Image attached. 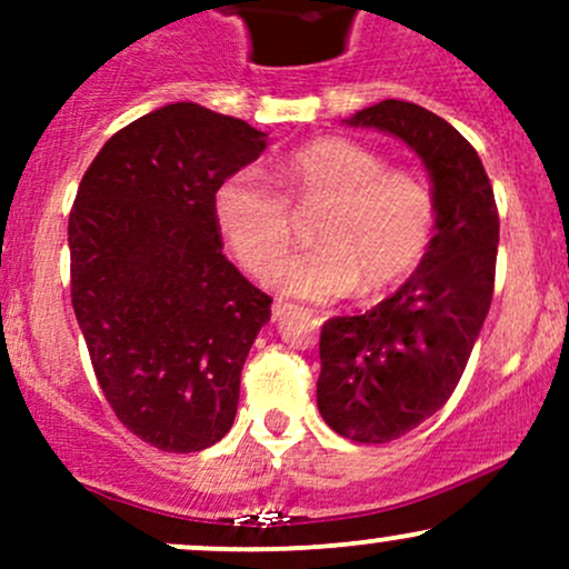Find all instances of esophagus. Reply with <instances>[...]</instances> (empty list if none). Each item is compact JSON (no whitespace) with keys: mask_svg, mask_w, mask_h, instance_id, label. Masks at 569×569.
I'll return each instance as SVG.
<instances>
[{"mask_svg":"<svg viewBox=\"0 0 569 569\" xmlns=\"http://www.w3.org/2000/svg\"><path fill=\"white\" fill-rule=\"evenodd\" d=\"M291 311V306H286V302H274V308H272V317L274 319H283L286 313Z\"/></svg>","mask_w":569,"mask_h":569,"instance_id":"34e87169","label":"esophagus"}]
</instances>
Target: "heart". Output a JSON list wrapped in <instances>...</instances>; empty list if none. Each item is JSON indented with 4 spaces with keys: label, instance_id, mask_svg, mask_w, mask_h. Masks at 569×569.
Segmentation results:
<instances>
[{
    "label": "heart",
    "instance_id": "1",
    "mask_svg": "<svg viewBox=\"0 0 569 569\" xmlns=\"http://www.w3.org/2000/svg\"><path fill=\"white\" fill-rule=\"evenodd\" d=\"M298 213H319L320 248L273 261L290 243L293 221L283 194L252 170L228 176L214 192V220L250 272L302 300H336L360 286L386 295L423 263L438 228V203L423 178L388 168L371 148L325 137L297 148L280 170Z\"/></svg>",
    "mask_w": 569,
    "mask_h": 569
}]
</instances>
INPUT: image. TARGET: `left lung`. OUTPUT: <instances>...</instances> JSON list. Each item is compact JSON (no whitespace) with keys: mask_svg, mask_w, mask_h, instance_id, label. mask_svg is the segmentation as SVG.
I'll return each mask as SVG.
<instances>
[{"mask_svg":"<svg viewBox=\"0 0 569 569\" xmlns=\"http://www.w3.org/2000/svg\"><path fill=\"white\" fill-rule=\"evenodd\" d=\"M343 123L405 142L438 203L421 267L371 311L321 327V418L349 440L388 443L435 416L460 382L490 311L498 209L479 153L429 109L388 99Z\"/></svg>","mask_w":569,"mask_h":569,"instance_id":"left-lung-1","label":"left lung"}]
</instances>
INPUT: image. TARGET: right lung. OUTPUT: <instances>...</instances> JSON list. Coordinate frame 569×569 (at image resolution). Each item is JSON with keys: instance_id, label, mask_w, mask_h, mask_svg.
<instances>
[{"instance_id": "obj_1", "label": "right lung", "mask_w": 569, "mask_h": 569, "mask_svg": "<svg viewBox=\"0 0 569 569\" xmlns=\"http://www.w3.org/2000/svg\"><path fill=\"white\" fill-rule=\"evenodd\" d=\"M267 131L176 101L107 140L68 220L71 302L109 407L173 455L233 427L242 366L269 300L222 256L214 192Z\"/></svg>"}]
</instances>
